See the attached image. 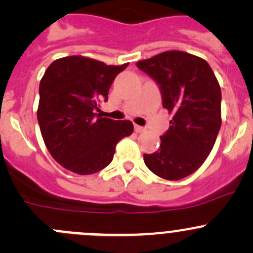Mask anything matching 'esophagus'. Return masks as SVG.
I'll return each instance as SVG.
<instances>
[{"mask_svg":"<svg viewBox=\"0 0 253 253\" xmlns=\"http://www.w3.org/2000/svg\"><path fill=\"white\" fill-rule=\"evenodd\" d=\"M134 131H136L137 133H142V132L145 131V128H144V127L138 126V125H136V126H134Z\"/></svg>","mask_w":253,"mask_h":253,"instance_id":"obj_1","label":"esophagus"}]
</instances>
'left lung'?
Returning a JSON list of instances; mask_svg holds the SVG:
<instances>
[{
  "label": "left lung",
  "mask_w": 253,
  "mask_h": 253,
  "mask_svg": "<svg viewBox=\"0 0 253 253\" xmlns=\"http://www.w3.org/2000/svg\"><path fill=\"white\" fill-rule=\"evenodd\" d=\"M160 86L163 106L172 114L160 148L144 154L148 169L177 181L193 174L208 158L221 126V91L206 60L183 51H164L137 62Z\"/></svg>",
  "instance_id": "obj_1"
}]
</instances>
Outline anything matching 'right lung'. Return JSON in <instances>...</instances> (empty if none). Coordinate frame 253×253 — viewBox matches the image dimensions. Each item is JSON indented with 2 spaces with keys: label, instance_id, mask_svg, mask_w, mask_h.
<instances>
[{
  "label": "right lung",
  "instance_id": "obj_1",
  "mask_svg": "<svg viewBox=\"0 0 253 253\" xmlns=\"http://www.w3.org/2000/svg\"><path fill=\"white\" fill-rule=\"evenodd\" d=\"M127 66L75 55L57 58L45 71L38 121L47 150L61 167L78 175L100 171L112 162L117 143L132 134L131 121H114L95 112Z\"/></svg>",
  "mask_w": 253,
  "mask_h": 253
}]
</instances>
